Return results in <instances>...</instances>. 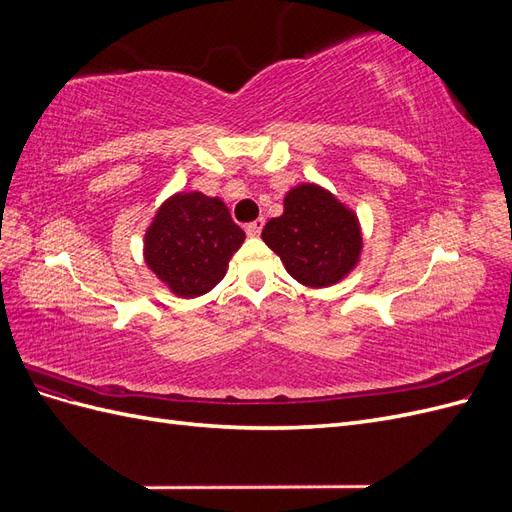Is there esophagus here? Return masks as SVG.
I'll list each match as a JSON object with an SVG mask.
<instances>
[{"label":"esophagus","instance_id":"1","mask_svg":"<svg viewBox=\"0 0 512 512\" xmlns=\"http://www.w3.org/2000/svg\"><path fill=\"white\" fill-rule=\"evenodd\" d=\"M262 226H265V220H254L252 224H247L245 226V232H247V237H258L260 232H262Z\"/></svg>","mask_w":512,"mask_h":512}]
</instances>
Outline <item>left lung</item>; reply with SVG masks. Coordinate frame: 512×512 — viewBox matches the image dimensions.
I'll return each mask as SVG.
<instances>
[{"label": "left lung", "instance_id": "obj_1", "mask_svg": "<svg viewBox=\"0 0 512 512\" xmlns=\"http://www.w3.org/2000/svg\"><path fill=\"white\" fill-rule=\"evenodd\" d=\"M262 241L282 258L294 280L307 288L342 282L359 265L363 252L356 213L316 183L288 190L284 213L267 222Z\"/></svg>", "mask_w": 512, "mask_h": 512}]
</instances>
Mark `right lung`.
I'll return each instance as SVG.
<instances>
[{"mask_svg": "<svg viewBox=\"0 0 512 512\" xmlns=\"http://www.w3.org/2000/svg\"><path fill=\"white\" fill-rule=\"evenodd\" d=\"M245 232L218 196L177 192L166 198L145 230V265L181 299L218 286Z\"/></svg>", "mask_w": 512, "mask_h": 512, "instance_id": "1", "label": "right lung"}]
</instances>
